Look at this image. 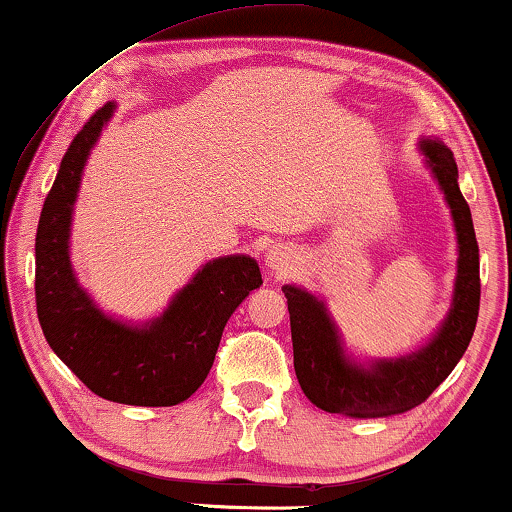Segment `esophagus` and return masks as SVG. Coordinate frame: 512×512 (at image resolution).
I'll use <instances>...</instances> for the list:
<instances>
[{
    "label": "esophagus",
    "instance_id": "obj_1",
    "mask_svg": "<svg viewBox=\"0 0 512 512\" xmlns=\"http://www.w3.org/2000/svg\"><path fill=\"white\" fill-rule=\"evenodd\" d=\"M291 254L282 247H270L268 254H265V265L275 272V275H286L291 270Z\"/></svg>",
    "mask_w": 512,
    "mask_h": 512
}]
</instances>
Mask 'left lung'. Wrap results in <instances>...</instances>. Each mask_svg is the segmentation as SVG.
Returning a JSON list of instances; mask_svg holds the SVG:
<instances>
[{
    "label": "left lung",
    "instance_id": "left-lung-1",
    "mask_svg": "<svg viewBox=\"0 0 512 512\" xmlns=\"http://www.w3.org/2000/svg\"><path fill=\"white\" fill-rule=\"evenodd\" d=\"M417 146L445 195L457 233V277L450 310L429 342L415 352L361 361L345 349L326 300L296 284L282 286L291 314L293 368L300 389L326 412L377 419L417 408L452 373L473 338L480 307V254L471 209L459 191L452 151L436 137H422Z\"/></svg>",
    "mask_w": 512,
    "mask_h": 512
}]
</instances>
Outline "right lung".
I'll return each mask as SVG.
<instances>
[{
  "instance_id": "right-lung-1",
  "label": "right lung",
  "mask_w": 512,
  "mask_h": 512,
  "mask_svg": "<svg viewBox=\"0 0 512 512\" xmlns=\"http://www.w3.org/2000/svg\"><path fill=\"white\" fill-rule=\"evenodd\" d=\"M114 111L116 104L107 102L74 137L41 209L34 242L37 314L48 345L93 394L167 408L200 389L230 314L263 279L251 256L214 258L158 317L142 324L111 317L88 296L69 258V235L81 174Z\"/></svg>"
}]
</instances>
